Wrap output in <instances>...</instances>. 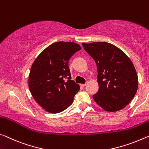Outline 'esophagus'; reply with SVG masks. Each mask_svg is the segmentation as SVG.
Segmentation results:
<instances>
[{"mask_svg":"<svg viewBox=\"0 0 149 149\" xmlns=\"http://www.w3.org/2000/svg\"><path fill=\"white\" fill-rule=\"evenodd\" d=\"M87 84H88V82H86V84H81V86H83V87H85V86H87Z\"/></svg>","mask_w":149,"mask_h":149,"instance_id":"1","label":"esophagus"}]
</instances>
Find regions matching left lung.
Returning a JSON list of instances; mask_svg holds the SVG:
<instances>
[{"mask_svg":"<svg viewBox=\"0 0 149 149\" xmlns=\"http://www.w3.org/2000/svg\"><path fill=\"white\" fill-rule=\"evenodd\" d=\"M95 60L99 90L94 101L106 111L121 110L131 102L138 89V77L131 60L121 49L107 42L82 43Z\"/></svg>","mask_w":149,"mask_h":149,"instance_id":"8db88e82","label":"left lung"}]
</instances>
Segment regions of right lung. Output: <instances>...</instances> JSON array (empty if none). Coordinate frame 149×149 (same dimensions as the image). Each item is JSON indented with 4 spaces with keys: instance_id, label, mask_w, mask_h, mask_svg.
Masks as SVG:
<instances>
[{
    "instance_id": "add662e5",
    "label": "right lung",
    "mask_w": 149,
    "mask_h": 149,
    "mask_svg": "<svg viewBox=\"0 0 149 149\" xmlns=\"http://www.w3.org/2000/svg\"><path fill=\"white\" fill-rule=\"evenodd\" d=\"M81 49L72 42H57L39 54L30 69L28 86L33 98L46 111L58 113L72 105L79 86L71 79L68 62Z\"/></svg>"
}]
</instances>
